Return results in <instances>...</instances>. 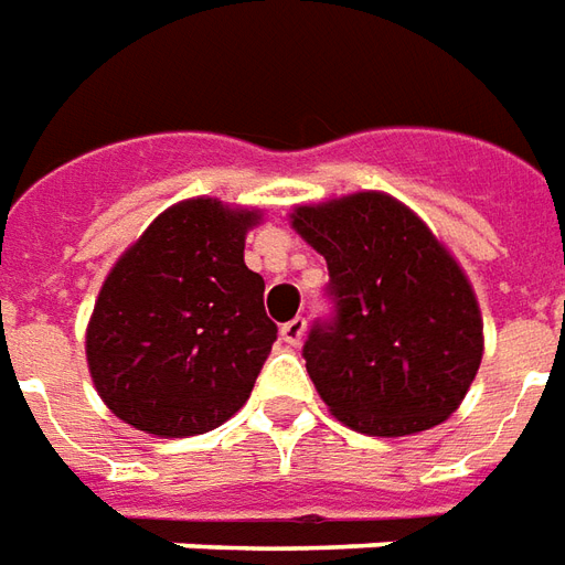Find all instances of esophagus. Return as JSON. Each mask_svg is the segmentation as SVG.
<instances>
[{
    "mask_svg": "<svg viewBox=\"0 0 565 565\" xmlns=\"http://www.w3.org/2000/svg\"><path fill=\"white\" fill-rule=\"evenodd\" d=\"M303 331H307V319H303V316H295L289 322H282V328H279V340H282L286 347H298L303 340Z\"/></svg>",
    "mask_w": 565,
    "mask_h": 565,
    "instance_id": "obj_1",
    "label": "esophagus"
}]
</instances>
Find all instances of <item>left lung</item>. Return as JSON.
<instances>
[{"instance_id": "obj_1", "label": "left lung", "mask_w": 565, "mask_h": 565, "mask_svg": "<svg viewBox=\"0 0 565 565\" xmlns=\"http://www.w3.org/2000/svg\"><path fill=\"white\" fill-rule=\"evenodd\" d=\"M291 227L326 255L331 276L334 316L303 343L328 411L380 438L444 423L483 355L478 298L454 255L383 191L298 206Z\"/></svg>"}]
</instances>
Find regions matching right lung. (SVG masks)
Segmentation results:
<instances>
[{
	"mask_svg": "<svg viewBox=\"0 0 565 565\" xmlns=\"http://www.w3.org/2000/svg\"><path fill=\"white\" fill-rule=\"evenodd\" d=\"M258 218L222 200H182L111 267L84 350L115 417L158 438H188L246 404L276 340L264 279L243 262Z\"/></svg>",
	"mask_w": 565,
	"mask_h": 565,
	"instance_id": "obj_1",
	"label": "right lung"
}]
</instances>
